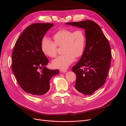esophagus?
Masks as SVG:
<instances>
[{
  "label": "esophagus",
  "mask_w": 126,
  "mask_h": 126,
  "mask_svg": "<svg viewBox=\"0 0 126 126\" xmlns=\"http://www.w3.org/2000/svg\"><path fill=\"white\" fill-rule=\"evenodd\" d=\"M60 71L61 72H67V70H63V69H61L60 70Z\"/></svg>",
  "instance_id": "esophagus-1"
}]
</instances>
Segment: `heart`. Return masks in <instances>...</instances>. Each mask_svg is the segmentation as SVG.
Here are the masks:
<instances>
[{
    "label": "heart",
    "mask_w": 126,
    "mask_h": 126,
    "mask_svg": "<svg viewBox=\"0 0 126 126\" xmlns=\"http://www.w3.org/2000/svg\"><path fill=\"white\" fill-rule=\"evenodd\" d=\"M53 38L54 42L48 37H44L41 42V49L46 56L53 58L57 55V46L63 45L64 54L57 57L52 62L54 68L66 69L74 62L75 57L78 58L83 54L86 37L82 30H60L54 34Z\"/></svg>",
    "instance_id": "1"
}]
</instances>
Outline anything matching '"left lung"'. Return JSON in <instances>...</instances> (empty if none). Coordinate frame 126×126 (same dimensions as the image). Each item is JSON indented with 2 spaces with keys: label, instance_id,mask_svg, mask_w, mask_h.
I'll return each instance as SVG.
<instances>
[{
  "label": "left lung",
  "instance_id": "obj_1",
  "mask_svg": "<svg viewBox=\"0 0 126 126\" xmlns=\"http://www.w3.org/2000/svg\"><path fill=\"white\" fill-rule=\"evenodd\" d=\"M66 24L85 30V50L72 71L76 75V90L83 94H91L104 85L107 77L111 59L110 44L99 26L92 20Z\"/></svg>",
  "mask_w": 126,
  "mask_h": 126
}]
</instances>
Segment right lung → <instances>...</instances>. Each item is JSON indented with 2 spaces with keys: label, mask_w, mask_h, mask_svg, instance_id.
<instances>
[{
  "label": "right lung",
  "mask_w": 126,
  "mask_h": 126,
  "mask_svg": "<svg viewBox=\"0 0 126 126\" xmlns=\"http://www.w3.org/2000/svg\"><path fill=\"white\" fill-rule=\"evenodd\" d=\"M54 24L36 23L29 26L15 44L12 54V70L18 83L26 93L42 96L50 89V80L58 69L46 67L48 59L41 51V42ZM42 69L39 71V69Z\"/></svg>",
  "instance_id": "right-lung-1"
}]
</instances>
